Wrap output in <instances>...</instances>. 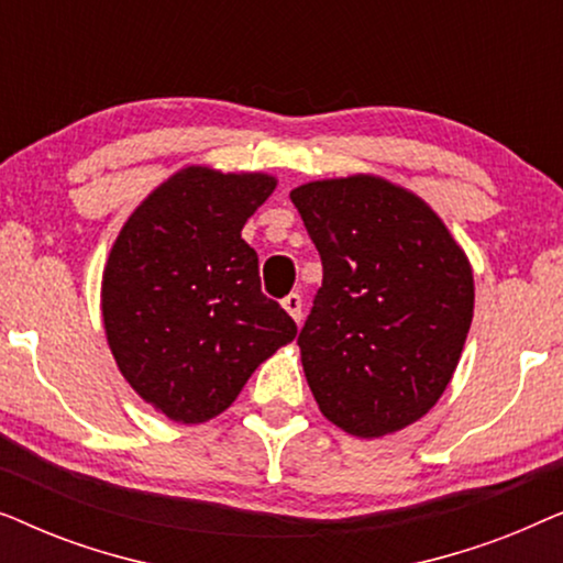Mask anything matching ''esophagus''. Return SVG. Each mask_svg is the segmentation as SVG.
I'll use <instances>...</instances> for the list:
<instances>
[{
    "label": "esophagus",
    "mask_w": 563,
    "mask_h": 563,
    "mask_svg": "<svg viewBox=\"0 0 563 563\" xmlns=\"http://www.w3.org/2000/svg\"><path fill=\"white\" fill-rule=\"evenodd\" d=\"M282 305H284V310H287L291 318H295V322L302 320V297H299L297 291H291V295L284 297Z\"/></svg>",
    "instance_id": "1"
}]
</instances>
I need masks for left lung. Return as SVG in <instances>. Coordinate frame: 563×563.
Instances as JSON below:
<instances>
[{
	"instance_id": "obj_1",
	"label": "left lung",
	"mask_w": 563,
	"mask_h": 563,
	"mask_svg": "<svg viewBox=\"0 0 563 563\" xmlns=\"http://www.w3.org/2000/svg\"><path fill=\"white\" fill-rule=\"evenodd\" d=\"M322 261L297 345L322 415L379 438L420 420L456 372L474 314L464 251L430 207L376 176L289 195Z\"/></svg>"
}]
</instances>
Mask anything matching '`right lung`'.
Masks as SVG:
<instances>
[{"mask_svg":"<svg viewBox=\"0 0 563 563\" xmlns=\"http://www.w3.org/2000/svg\"><path fill=\"white\" fill-rule=\"evenodd\" d=\"M276 181L189 166L153 191L112 245L102 282L107 341L145 402L176 422L228 410L295 320L261 291L241 238Z\"/></svg>","mask_w":563,"mask_h":563,"instance_id":"1","label":"right lung"}]
</instances>
